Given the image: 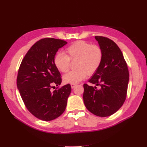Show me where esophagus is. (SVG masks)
Masks as SVG:
<instances>
[{
	"label": "esophagus",
	"mask_w": 147,
	"mask_h": 147,
	"mask_svg": "<svg viewBox=\"0 0 147 147\" xmlns=\"http://www.w3.org/2000/svg\"><path fill=\"white\" fill-rule=\"evenodd\" d=\"M76 84H73V83H71V88H74V87H75L76 86Z\"/></svg>",
	"instance_id": "34e87169"
}]
</instances>
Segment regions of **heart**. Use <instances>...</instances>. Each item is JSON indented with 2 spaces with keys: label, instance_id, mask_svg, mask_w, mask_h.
I'll use <instances>...</instances> for the list:
<instances>
[{
  "label": "heart",
  "instance_id": "1",
  "mask_svg": "<svg viewBox=\"0 0 147 147\" xmlns=\"http://www.w3.org/2000/svg\"><path fill=\"white\" fill-rule=\"evenodd\" d=\"M66 55L58 53L54 57V64L57 69L64 73L70 65V61L76 59V70L71 71L63 76L65 83H78L93 75L99 69L103 60V51L98 45L78 40L69 45L65 50Z\"/></svg>",
  "mask_w": 147,
  "mask_h": 147
}]
</instances>
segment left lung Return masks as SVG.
<instances>
[{
    "mask_svg": "<svg viewBox=\"0 0 147 147\" xmlns=\"http://www.w3.org/2000/svg\"><path fill=\"white\" fill-rule=\"evenodd\" d=\"M103 51L102 62L97 71L84 84L83 101L86 109L99 117H107L116 112L123 105L127 95L129 71L121 49L107 37L96 36Z\"/></svg>",
    "mask_w": 147,
    "mask_h": 147,
    "instance_id": "1",
    "label": "left lung"
}]
</instances>
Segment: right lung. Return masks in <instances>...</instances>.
I'll list each match as a JSON object with an SVG mask.
<instances>
[{
    "instance_id": "1",
    "label": "right lung",
    "mask_w": 147,
    "mask_h": 147,
    "mask_svg": "<svg viewBox=\"0 0 147 147\" xmlns=\"http://www.w3.org/2000/svg\"><path fill=\"white\" fill-rule=\"evenodd\" d=\"M64 40L45 38L36 42L24 56L19 68L17 87L26 109L39 119L48 121L64 112L71 92L69 84L51 92L52 85H60L61 74L54 64Z\"/></svg>"
}]
</instances>
